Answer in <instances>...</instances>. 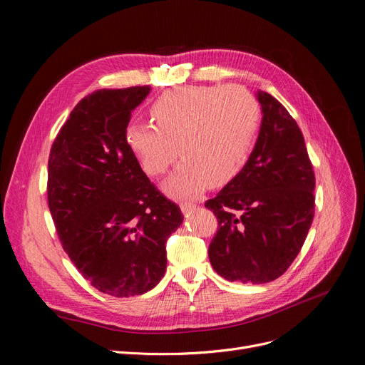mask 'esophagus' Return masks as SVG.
Here are the masks:
<instances>
[{
    "instance_id": "esophagus-1",
    "label": "esophagus",
    "mask_w": 365,
    "mask_h": 365,
    "mask_svg": "<svg viewBox=\"0 0 365 365\" xmlns=\"http://www.w3.org/2000/svg\"><path fill=\"white\" fill-rule=\"evenodd\" d=\"M195 208H196V204H193V202H181V210H182V213L193 212Z\"/></svg>"
}]
</instances>
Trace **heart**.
I'll use <instances>...</instances> for the list:
<instances>
[{
  "mask_svg": "<svg viewBox=\"0 0 365 365\" xmlns=\"http://www.w3.org/2000/svg\"><path fill=\"white\" fill-rule=\"evenodd\" d=\"M152 123H132L125 140L150 176L168 172L184 157L165 184L176 196H192L212 184H228L244 169L257 134L260 109L240 86L187 85L164 91L150 105Z\"/></svg>",
  "mask_w": 365,
  "mask_h": 365,
  "instance_id": "heart-1",
  "label": "heart"
}]
</instances>
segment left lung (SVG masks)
I'll use <instances>...</instances> for the list:
<instances>
[{
  "label": "left lung",
  "mask_w": 365,
  "mask_h": 365,
  "mask_svg": "<svg viewBox=\"0 0 365 365\" xmlns=\"http://www.w3.org/2000/svg\"><path fill=\"white\" fill-rule=\"evenodd\" d=\"M262 126L244 169L205 202L217 219L208 245L213 269L230 282L279 279L300 252L315 213V173L300 128L259 91Z\"/></svg>",
  "instance_id": "8db88e82"
}]
</instances>
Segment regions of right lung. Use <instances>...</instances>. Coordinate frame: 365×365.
I'll return each mask as SVG.
<instances>
[{"mask_svg": "<svg viewBox=\"0 0 365 365\" xmlns=\"http://www.w3.org/2000/svg\"><path fill=\"white\" fill-rule=\"evenodd\" d=\"M149 90L88 94L58 132L48 157V208L63 251L96 289L114 297L141 295L161 280L165 242L184 219L125 140L132 109Z\"/></svg>", "mask_w": 365, "mask_h": 365, "instance_id": "obj_1", "label": "right lung"}]
</instances>
